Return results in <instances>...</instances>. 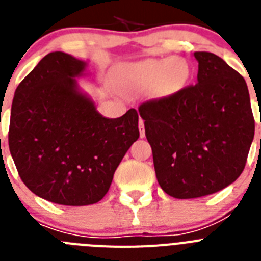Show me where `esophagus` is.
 Segmentation results:
<instances>
[{
  "label": "esophagus",
  "mask_w": 261,
  "mask_h": 261,
  "mask_svg": "<svg viewBox=\"0 0 261 261\" xmlns=\"http://www.w3.org/2000/svg\"><path fill=\"white\" fill-rule=\"evenodd\" d=\"M138 128H140V136H141V138L145 137V125H144V120L140 119V125H138Z\"/></svg>",
  "instance_id": "1"
}]
</instances>
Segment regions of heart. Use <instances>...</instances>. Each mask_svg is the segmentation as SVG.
<instances>
[{"label":"heart","mask_w":261,"mask_h":261,"mask_svg":"<svg viewBox=\"0 0 261 261\" xmlns=\"http://www.w3.org/2000/svg\"><path fill=\"white\" fill-rule=\"evenodd\" d=\"M190 68L181 59H153L125 64L117 69V80L129 91L153 89L159 96L176 93L186 85Z\"/></svg>","instance_id":"1"}]
</instances>
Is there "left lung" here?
Wrapping results in <instances>:
<instances>
[{
	"instance_id": "obj_1",
	"label": "left lung",
	"mask_w": 261,
	"mask_h": 261,
	"mask_svg": "<svg viewBox=\"0 0 261 261\" xmlns=\"http://www.w3.org/2000/svg\"><path fill=\"white\" fill-rule=\"evenodd\" d=\"M195 57L197 84L138 107L156 180L175 199L212 195L237 180L255 135L244 78L214 53Z\"/></svg>"
}]
</instances>
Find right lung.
<instances>
[{"mask_svg":"<svg viewBox=\"0 0 261 261\" xmlns=\"http://www.w3.org/2000/svg\"><path fill=\"white\" fill-rule=\"evenodd\" d=\"M85 64L50 52L18 85L9 126V149L31 192L70 206L95 204L140 137L135 108L117 119L103 117L77 90Z\"/></svg>","mask_w":261,"mask_h":261,"instance_id":"1","label":"right lung"}]
</instances>
